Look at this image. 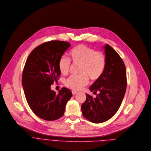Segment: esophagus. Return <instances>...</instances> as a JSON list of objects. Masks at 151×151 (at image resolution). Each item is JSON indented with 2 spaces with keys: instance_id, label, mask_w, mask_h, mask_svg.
<instances>
[{
  "instance_id": "34e87169",
  "label": "esophagus",
  "mask_w": 151,
  "mask_h": 151,
  "mask_svg": "<svg viewBox=\"0 0 151 151\" xmlns=\"http://www.w3.org/2000/svg\"><path fill=\"white\" fill-rule=\"evenodd\" d=\"M78 93V92L77 91H75V90H72V93L73 95H75L76 94H77Z\"/></svg>"
}]
</instances>
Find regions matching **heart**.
I'll use <instances>...</instances> for the list:
<instances>
[{"mask_svg": "<svg viewBox=\"0 0 151 151\" xmlns=\"http://www.w3.org/2000/svg\"><path fill=\"white\" fill-rule=\"evenodd\" d=\"M68 55L73 63L80 64V74L71 76L67 79L65 84L67 87L73 90H79L88 84V77L92 81H97L102 77L106 66V58L102 53L80 45L73 48ZM70 66L69 59L64 56L60 58L58 68L63 74L65 75L69 72Z\"/></svg>", "mask_w": 151, "mask_h": 151, "instance_id": "obj_1", "label": "heart"}]
</instances>
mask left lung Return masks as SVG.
Segmentation results:
<instances>
[{"mask_svg": "<svg viewBox=\"0 0 151 151\" xmlns=\"http://www.w3.org/2000/svg\"><path fill=\"white\" fill-rule=\"evenodd\" d=\"M106 66L102 77L89 87L94 93L99 92L95 98L86 94L81 105L83 115L94 123L105 122L118 110L124 96L127 78L124 62L118 53L109 45L104 46Z\"/></svg>", "mask_w": 151, "mask_h": 151, "instance_id": "1", "label": "left lung"}]
</instances>
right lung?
<instances>
[{
  "instance_id": "right-lung-1",
  "label": "right lung",
  "mask_w": 151,
  "mask_h": 151,
  "mask_svg": "<svg viewBox=\"0 0 151 151\" xmlns=\"http://www.w3.org/2000/svg\"><path fill=\"white\" fill-rule=\"evenodd\" d=\"M71 46L67 42L53 40L36 47L27 59L22 84L27 102L33 112L46 121H53L64 115L71 90L63 87L56 94L50 86L61 75L58 62Z\"/></svg>"
}]
</instances>
